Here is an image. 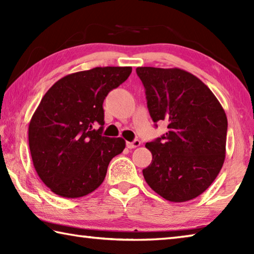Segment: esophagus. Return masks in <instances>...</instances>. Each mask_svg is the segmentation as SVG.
Instances as JSON below:
<instances>
[{"label": "esophagus", "instance_id": "1", "mask_svg": "<svg viewBox=\"0 0 254 254\" xmlns=\"http://www.w3.org/2000/svg\"><path fill=\"white\" fill-rule=\"evenodd\" d=\"M140 144H141V142L139 140H134V141H132V142H127V147L128 149H134V148L139 147Z\"/></svg>", "mask_w": 254, "mask_h": 254}]
</instances>
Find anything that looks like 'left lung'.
Returning a JSON list of instances; mask_svg holds the SVG:
<instances>
[{
    "label": "left lung",
    "mask_w": 254,
    "mask_h": 254,
    "mask_svg": "<svg viewBox=\"0 0 254 254\" xmlns=\"http://www.w3.org/2000/svg\"><path fill=\"white\" fill-rule=\"evenodd\" d=\"M152 121L168 131L145 143L152 161L145 182L163 198H196L217 177L225 160L227 119L221 103L199 78L179 68L137 67ZM157 126V124H156Z\"/></svg>",
    "instance_id": "8db88e82"
}]
</instances>
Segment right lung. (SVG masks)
<instances>
[{
	"mask_svg": "<svg viewBox=\"0 0 254 254\" xmlns=\"http://www.w3.org/2000/svg\"><path fill=\"white\" fill-rule=\"evenodd\" d=\"M131 67H96L51 86L29 123V147L38 176L66 198L101 186L107 167L126 148L122 137L103 136V102L130 76ZM96 124L101 127L93 128Z\"/></svg>",
	"mask_w": 254,
	"mask_h": 254,
	"instance_id": "right-lung-1",
	"label": "right lung"
}]
</instances>
